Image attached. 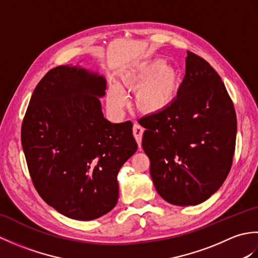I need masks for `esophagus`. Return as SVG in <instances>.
<instances>
[{
  "mask_svg": "<svg viewBox=\"0 0 258 258\" xmlns=\"http://www.w3.org/2000/svg\"><path fill=\"white\" fill-rule=\"evenodd\" d=\"M143 133H144V128L142 127V126H141L140 124L135 123L134 126H133V135H134V138H135L136 142H138L139 147H141L142 136H143Z\"/></svg>",
  "mask_w": 258,
  "mask_h": 258,
  "instance_id": "esophagus-1",
  "label": "esophagus"
}]
</instances>
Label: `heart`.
I'll return each mask as SVG.
<instances>
[{
    "label": "heart",
    "instance_id": "1",
    "mask_svg": "<svg viewBox=\"0 0 258 258\" xmlns=\"http://www.w3.org/2000/svg\"><path fill=\"white\" fill-rule=\"evenodd\" d=\"M126 91L136 92L134 103L140 112L155 114L165 111L175 102L179 91L180 76L177 69L162 58L140 62L122 73ZM125 102V92L116 83L107 91V103L118 112Z\"/></svg>",
    "mask_w": 258,
    "mask_h": 258
}]
</instances>
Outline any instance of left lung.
Returning a JSON list of instances; mask_svg holds the SVG:
<instances>
[{
  "instance_id": "1",
  "label": "left lung",
  "mask_w": 258,
  "mask_h": 258,
  "mask_svg": "<svg viewBox=\"0 0 258 258\" xmlns=\"http://www.w3.org/2000/svg\"><path fill=\"white\" fill-rule=\"evenodd\" d=\"M176 100L146 115L142 141L157 193L177 206L197 205L221 187L236 143L234 104L210 63L187 51Z\"/></svg>"
}]
</instances>
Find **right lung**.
I'll return each instance as SVG.
<instances>
[{
    "label": "right lung",
    "instance_id": "obj_1",
    "mask_svg": "<svg viewBox=\"0 0 258 258\" xmlns=\"http://www.w3.org/2000/svg\"><path fill=\"white\" fill-rule=\"evenodd\" d=\"M106 80L80 67L61 65L33 92L21 140L37 193L54 210L78 221L112 211L117 173L138 150L132 123L104 118L100 97Z\"/></svg>",
    "mask_w": 258,
    "mask_h": 258
}]
</instances>
